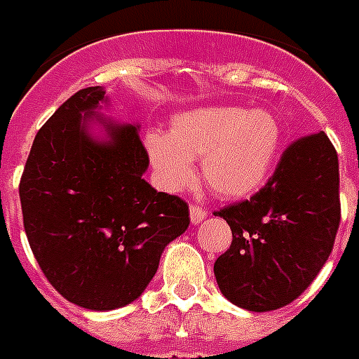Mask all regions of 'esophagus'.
Masks as SVG:
<instances>
[{
    "label": "esophagus",
    "instance_id": "1",
    "mask_svg": "<svg viewBox=\"0 0 359 359\" xmlns=\"http://www.w3.org/2000/svg\"><path fill=\"white\" fill-rule=\"evenodd\" d=\"M207 214H208L207 210H205L203 207H199V205H196V203H191L190 205V218L194 224H199L201 219L207 218Z\"/></svg>",
    "mask_w": 359,
    "mask_h": 359
}]
</instances>
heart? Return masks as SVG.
Listing matches in <instances>:
<instances>
[{"mask_svg": "<svg viewBox=\"0 0 359 359\" xmlns=\"http://www.w3.org/2000/svg\"><path fill=\"white\" fill-rule=\"evenodd\" d=\"M152 165L169 190L194 182L191 160L203 163L208 190L240 199L266 182L281 147V124L268 109L210 106L177 115L171 132L147 135Z\"/></svg>", "mask_w": 359, "mask_h": 359, "instance_id": "1", "label": "heart"}]
</instances>
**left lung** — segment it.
I'll use <instances>...</instances> for the list:
<instances>
[{
  "label": "left lung",
  "mask_w": 359,
  "mask_h": 359,
  "mask_svg": "<svg viewBox=\"0 0 359 359\" xmlns=\"http://www.w3.org/2000/svg\"><path fill=\"white\" fill-rule=\"evenodd\" d=\"M214 216L233 233L214 262L222 294L261 313L296 300L328 261L339 229V162L328 135L292 141L261 190Z\"/></svg>",
  "instance_id": "1"
}]
</instances>
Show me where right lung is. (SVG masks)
Masks as SVG:
<instances>
[{
  "label": "right lung",
  "mask_w": 359,
  "mask_h": 359,
  "mask_svg": "<svg viewBox=\"0 0 359 359\" xmlns=\"http://www.w3.org/2000/svg\"><path fill=\"white\" fill-rule=\"evenodd\" d=\"M104 100L86 87L36 132L20 203L42 273L76 306L109 311L134 302L156 273L163 248L190 225L188 203L145 179L149 154L135 126H109L108 143L87 134Z\"/></svg>",
  "instance_id": "right-lung-1"
}]
</instances>
